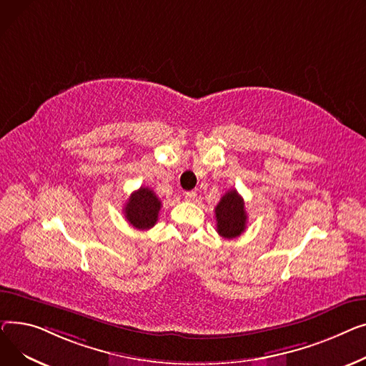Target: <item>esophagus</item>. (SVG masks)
<instances>
[{
    "label": "esophagus",
    "instance_id": "1",
    "mask_svg": "<svg viewBox=\"0 0 366 366\" xmlns=\"http://www.w3.org/2000/svg\"><path fill=\"white\" fill-rule=\"evenodd\" d=\"M184 198H186V201H189V202L195 201V199H197V192H193V190L184 192Z\"/></svg>",
    "mask_w": 366,
    "mask_h": 366
}]
</instances>
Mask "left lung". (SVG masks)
Listing matches in <instances>:
<instances>
[{"instance_id":"8db88e82","label":"left lung","mask_w":366,"mask_h":366,"mask_svg":"<svg viewBox=\"0 0 366 366\" xmlns=\"http://www.w3.org/2000/svg\"><path fill=\"white\" fill-rule=\"evenodd\" d=\"M217 232L226 239L238 238L247 227V212L242 197L234 189L227 190L216 207Z\"/></svg>"}]
</instances>
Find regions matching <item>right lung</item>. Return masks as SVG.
Masks as SVG:
<instances>
[{
    "instance_id": "right-lung-1",
    "label": "right lung",
    "mask_w": 366,
    "mask_h": 366,
    "mask_svg": "<svg viewBox=\"0 0 366 366\" xmlns=\"http://www.w3.org/2000/svg\"><path fill=\"white\" fill-rule=\"evenodd\" d=\"M161 209V201L154 190L149 187H140L133 192L128 198L124 214L127 222L139 230H147L154 227L158 222V214Z\"/></svg>"
}]
</instances>
